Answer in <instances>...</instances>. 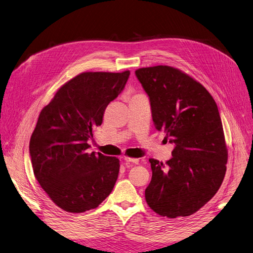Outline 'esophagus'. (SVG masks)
<instances>
[{"label":"esophagus","instance_id":"1","mask_svg":"<svg viewBox=\"0 0 253 253\" xmlns=\"http://www.w3.org/2000/svg\"><path fill=\"white\" fill-rule=\"evenodd\" d=\"M124 161L127 163H132L137 165L138 164V158H133V157H129V156H124Z\"/></svg>","mask_w":253,"mask_h":253}]
</instances>
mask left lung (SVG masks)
Here are the masks:
<instances>
[{
    "label": "left lung",
    "mask_w": 253,
    "mask_h": 253,
    "mask_svg": "<svg viewBox=\"0 0 253 253\" xmlns=\"http://www.w3.org/2000/svg\"><path fill=\"white\" fill-rule=\"evenodd\" d=\"M155 128L175 144L166 164L150 158L149 207L168 218L188 217L214 196L226 172L227 147L218 106L201 83L169 65L141 68Z\"/></svg>",
    "instance_id": "obj_1"
}]
</instances>
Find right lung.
<instances>
[{
	"instance_id": "obj_1",
	"label": "right lung",
	"mask_w": 253,
	"mask_h": 253,
	"mask_svg": "<svg viewBox=\"0 0 253 253\" xmlns=\"http://www.w3.org/2000/svg\"><path fill=\"white\" fill-rule=\"evenodd\" d=\"M129 75L81 73L64 83L41 111L29 145L33 172L51 200L65 211L96 209L114 189L120 161L87 153V141Z\"/></svg>"
}]
</instances>
